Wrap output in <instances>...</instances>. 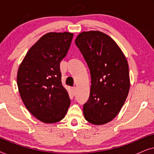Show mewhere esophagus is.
Segmentation results:
<instances>
[{"instance_id":"34e87169","label":"esophagus","mask_w":154,"mask_h":154,"mask_svg":"<svg viewBox=\"0 0 154 154\" xmlns=\"http://www.w3.org/2000/svg\"><path fill=\"white\" fill-rule=\"evenodd\" d=\"M71 90H72V91H73V93H75V91H76V88H75V87H72V88H71Z\"/></svg>"}]
</instances>
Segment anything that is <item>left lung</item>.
<instances>
[{
	"label": "left lung",
	"mask_w": 154,
	"mask_h": 154,
	"mask_svg": "<svg viewBox=\"0 0 154 154\" xmlns=\"http://www.w3.org/2000/svg\"><path fill=\"white\" fill-rule=\"evenodd\" d=\"M75 43L91 75L89 100L83 105L84 117L94 125L109 123L121 111L129 92L127 60L116 43L101 31L82 32Z\"/></svg>",
	"instance_id": "8db88e82"
}]
</instances>
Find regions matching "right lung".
Returning <instances> with one entry per match:
<instances>
[{
    "instance_id": "obj_1",
    "label": "right lung",
    "mask_w": 154,
    "mask_h": 154,
    "mask_svg": "<svg viewBox=\"0 0 154 154\" xmlns=\"http://www.w3.org/2000/svg\"><path fill=\"white\" fill-rule=\"evenodd\" d=\"M73 35L69 32L46 33L29 49L19 67L17 81L21 98L29 112L43 123L61 121L70 106L60 64Z\"/></svg>"
}]
</instances>
